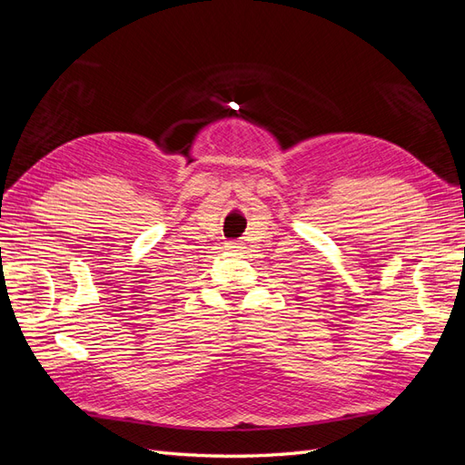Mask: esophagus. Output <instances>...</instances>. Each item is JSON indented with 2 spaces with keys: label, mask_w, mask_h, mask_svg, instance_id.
Returning <instances> with one entry per match:
<instances>
[{
  "label": "esophagus",
  "mask_w": 465,
  "mask_h": 465,
  "mask_svg": "<svg viewBox=\"0 0 465 465\" xmlns=\"http://www.w3.org/2000/svg\"><path fill=\"white\" fill-rule=\"evenodd\" d=\"M227 248H229V250H232V252H238V250H241L242 246L238 244V242H229V244H227Z\"/></svg>",
  "instance_id": "esophagus-1"
}]
</instances>
